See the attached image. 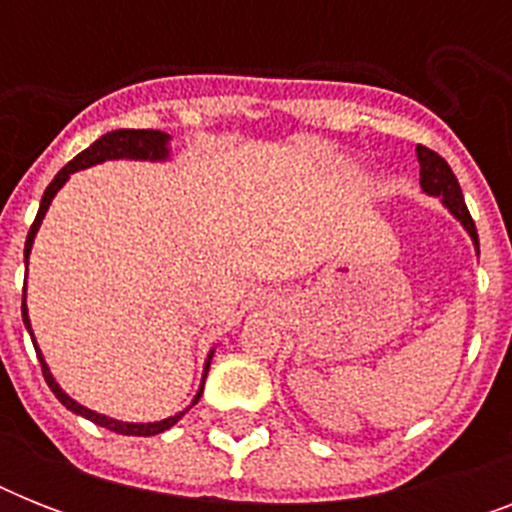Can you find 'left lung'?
Segmentation results:
<instances>
[{"label": "left lung", "instance_id": "obj_1", "mask_svg": "<svg viewBox=\"0 0 512 512\" xmlns=\"http://www.w3.org/2000/svg\"><path fill=\"white\" fill-rule=\"evenodd\" d=\"M417 162H420V188L422 193H428L433 199H441L446 209H449V215L457 220V223L465 228V233L473 241V247H476L478 255V233H476V223H473V217H470L468 207H465V199H462V188L457 183V177H454L452 167L436 154V151H430L425 146H417Z\"/></svg>", "mask_w": 512, "mask_h": 512}]
</instances>
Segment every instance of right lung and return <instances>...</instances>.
<instances>
[{"instance_id": "1", "label": "right lung", "mask_w": 512, "mask_h": 512, "mask_svg": "<svg viewBox=\"0 0 512 512\" xmlns=\"http://www.w3.org/2000/svg\"><path fill=\"white\" fill-rule=\"evenodd\" d=\"M170 140L172 135L162 130H114V132H106L103 138H98L92 143L90 148H84L82 154L74 156V162H68L63 170L55 175L50 185H47V191L42 196V204H39V212H36V220L31 225V231L26 236V249H23V260H26V276H28V257H31V247H34V239L39 228H42V220L47 215V209H50L52 199L58 196V191L63 185L68 183V177L74 175L79 170H87V167H95V164H103V162H170ZM23 324H26L28 335L34 340V348H36V356H39V364H42V372H44V380L50 385V390L55 393L60 404L66 406L68 412L79 414L84 420L95 422L100 428L106 430H114L119 436H159L164 430H170L172 425L183 420L185 412L191 409V406L199 404L201 393H204V380H207V372H209V364H212V356H215V348L207 353V361H204V372H201V382H199V390H196V396L191 398V404L185 406L183 412H175L172 417H164V420H156V422H124V420H116V417H108V414H100L95 409H87L84 404L74 401V398L68 396L66 390L60 388L58 380L52 377L50 366L44 361V353L39 348V342L34 337V329H31V319H28V305H26V287H23Z\"/></svg>"}]
</instances>
